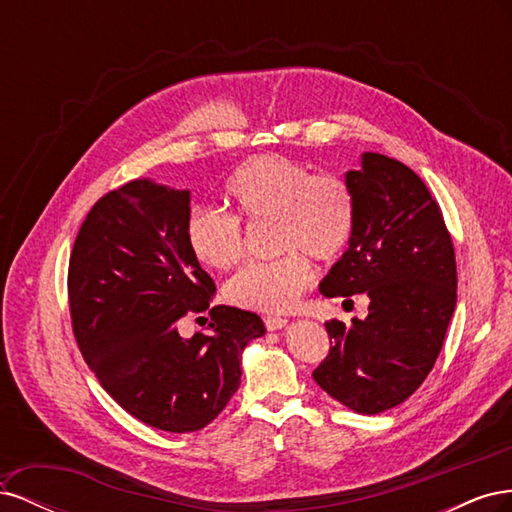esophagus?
<instances>
[{
    "mask_svg": "<svg viewBox=\"0 0 512 512\" xmlns=\"http://www.w3.org/2000/svg\"><path fill=\"white\" fill-rule=\"evenodd\" d=\"M288 324V320L286 318H277V316H269L267 320H265V327L269 329V331H280V329H284Z\"/></svg>",
    "mask_w": 512,
    "mask_h": 512,
    "instance_id": "esophagus-1",
    "label": "esophagus"
}]
</instances>
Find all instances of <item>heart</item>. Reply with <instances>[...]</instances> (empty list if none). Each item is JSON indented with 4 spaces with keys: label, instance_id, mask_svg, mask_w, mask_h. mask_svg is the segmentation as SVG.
Returning <instances> with one entry per match:
<instances>
[{
    "label": "heart",
    "instance_id": "b5f03b06",
    "mask_svg": "<svg viewBox=\"0 0 512 512\" xmlns=\"http://www.w3.org/2000/svg\"><path fill=\"white\" fill-rule=\"evenodd\" d=\"M226 198L247 222L275 220L277 250L288 252L273 262H252L226 282V301L252 312H288L314 282V267L304 254L331 262L352 237L348 185L333 175H309L303 164L284 156L243 164L226 183ZM185 241L200 265L215 271L235 267L243 256L239 220L213 207L188 211Z\"/></svg>",
    "mask_w": 512,
    "mask_h": 512
}]
</instances>
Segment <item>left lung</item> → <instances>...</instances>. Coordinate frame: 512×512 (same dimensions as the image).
<instances>
[{
  "label": "left lung",
  "instance_id": "obj_1",
  "mask_svg": "<svg viewBox=\"0 0 512 512\" xmlns=\"http://www.w3.org/2000/svg\"><path fill=\"white\" fill-rule=\"evenodd\" d=\"M346 185L352 237L320 292L367 294L369 314L348 327L327 322L333 346L314 380L342 406L380 414L406 401L438 359L457 305L455 250L436 200L406 164L365 151Z\"/></svg>",
  "mask_w": 512,
  "mask_h": 512
}]
</instances>
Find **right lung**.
Returning <instances> with one entry per match:
<instances>
[{
    "label": "right lung",
    "mask_w": 512,
    "mask_h": 512,
    "mask_svg": "<svg viewBox=\"0 0 512 512\" xmlns=\"http://www.w3.org/2000/svg\"><path fill=\"white\" fill-rule=\"evenodd\" d=\"M190 190L134 179L91 207L74 241L68 297L76 342L102 389L138 421L198 431L241 384V354L265 324L239 307H209L215 284L185 241ZM209 311V334L183 340L176 322Z\"/></svg>",
    "instance_id": "obj_1"
}]
</instances>
